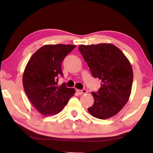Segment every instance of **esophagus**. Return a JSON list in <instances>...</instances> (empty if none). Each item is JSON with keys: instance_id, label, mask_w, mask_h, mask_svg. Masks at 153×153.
Instances as JSON below:
<instances>
[{"instance_id": "esophagus-1", "label": "esophagus", "mask_w": 153, "mask_h": 153, "mask_svg": "<svg viewBox=\"0 0 153 153\" xmlns=\"http://www.w3.org/2000/svg\"><path fill=\"white\" fill-rule=\"evenodd\" d=\"M77 92L79 95H82V94H85L87 93V91L85 89H82V90H79V89H77Z\"/></svg>"}]
</instances>
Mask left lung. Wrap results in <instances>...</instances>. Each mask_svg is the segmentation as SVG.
<instances>
[{
	"label": "left lung",
	"instance_id": "8db88e82",
	"mask_svg": "<svg viewBox=\"0 0 153 153\" xmlns=\"http://www.w3.org/2000/svg\"><path fill=\"white\" fill-rule=\"evenodd\" d=\"M79 50L93 76L102 81L98 91L91 93L95 101L88 111L97 118H111L123 108L130 96L131 65L124 54L110 43L82 45Z\"/></svg>",
	"mask_w": 153,
	"mask_h": 153
}]
</instances>
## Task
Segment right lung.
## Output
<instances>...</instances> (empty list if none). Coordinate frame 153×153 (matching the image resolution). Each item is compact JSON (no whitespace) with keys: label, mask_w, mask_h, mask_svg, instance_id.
I'll list each match as a JSON object with an SVG mask.
<instances>
[{"label":"right lung","mask_w":153,"mask_h":153,"mask_svg":"<svg viewBox=\"0 0 153 153\" xmlns=\"http://www.w3.org/2000/svg\"><path fill=\"white\" fill-rule=\"evenodd\" d=\"M76 45H47L32 55L25 66L23 85L29 100L45 116L60 112L74 96L75 89L58 85L63 76L62 62Z\"/></svg>","instance_id":"obj_1"}]
</instances>
